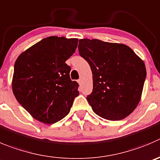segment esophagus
<instances>
[{
    "instance_id": "1",
    "label": "esophagus",
    "mask_w": 160,
    "mask_h": 160,
    "mask_svg": "<svg viewBox=\"0 0 160 160\" xmlns=\"http://www.w3.org/2000/svg\"><path fill=\"white\" fill-rule=\"evenodd\" d=\"M78 83L79 85H81V84H82V79H81V78L78 79Z\"/></svg>"
}]
</instances>
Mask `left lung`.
Wrapping results in <instances>:
<instances>
[{
    "label": "left lung",
    "mask_w": 160,
    "mask_h": 160,
    "mask_svg": "<svg viewBox=\"0 0 160 160\" xmlns=\"http://www.w3.org/2000/svg\"><path fill=\"white\" fill-rule=\"evenodd\" d=\"M78 51L92 73V92L87 97L92 111L111 121L130 115L141 98L144 61L124 44L97 39L79 40Z\"/></svg>",
    "instance_id": "left-lung-1"
}]
</instances>
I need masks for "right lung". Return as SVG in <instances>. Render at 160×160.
Segmentation results:
<instances>
[{
    "label": "right lung",
    "mask_w": 160,
    "mask_h": 160,
    "mask_svg": "<svg viewBox=\"0 0 160 160\" xmlns=\"http://www.w3.org/2000/svg\"><path fill=\"white\" fill-rule=\"evenodd\" d=\"M78 39L51 36L21 53L14 66L12 88L19 104L38 121L52 124L69 113L79 94L65 62Z\"/></svg>",
    "instance_id": "right-lung-1"
}]
</instances>
